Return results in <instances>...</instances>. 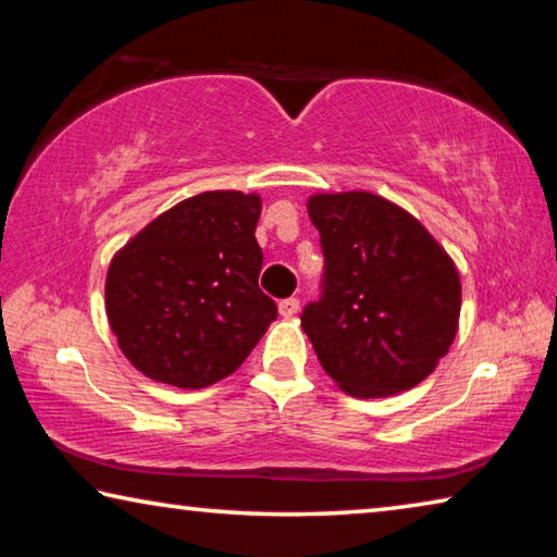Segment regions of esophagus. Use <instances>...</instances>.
Listing matches in <instances>:
<instances>
[{
    "mask_svg": "<svg viewBox=\"0 0 557 557\" xmlns=\"http://www.w3.org/2000/svg\"><path fill=\"white\" fill-rule=\"evenodd\" d=\"M297 312H299V299L297 297H289V299H282L280 301V314L285 317V319L295 317Z\"/></svg>",
    "mask_w": 557,
    "mask_h": 557,
    "instance_id": "1",
    "label": "esophagus"
}]
</instances>
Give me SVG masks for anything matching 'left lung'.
<instances>
[{
    "instance_id": "obj_1",
    "label": "left lung",
    "mask_w": 557,
    "mask_h": 557,
    "mask_svg": "<svg viewBox=\"0 0 557 557\" xmlns=\"http://www.w3.org/2000/svg\"><path fill=\"white\" fill-rule=\"evenodd\" d=\"M307 211L322 235L324 289L301 329L322 369L354 398L414 388L457 336L455 260L414 215L371 191L314 194Z\"/></svg>"
}]
</instances>
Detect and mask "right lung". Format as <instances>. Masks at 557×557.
<instances>
[{"instance_id": "add662e5", "label": "right lung", "mask_w": 557, "mask_h": 557, "mask_svg": "<svg viewBox=\"0 0 557 557\" xmlns=\"http://www.w3.org/2000/svg\"><path fill=\"white\" fill-rule=\"evenodd\" d=\"M258 194L203 191L157 215L112 258L106 312L147 379L199 391L231 375L277 319L258 287Z\"/></svg>"}]
</instances>
